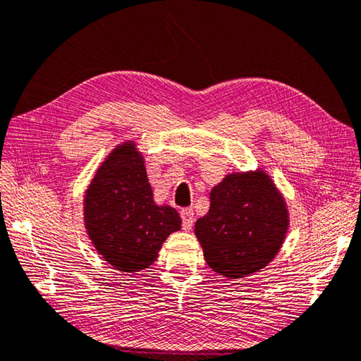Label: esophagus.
I'll return each mask as SVG.
<instances>
[{
  "label": "esophagus",
  "mask_w": 361,
  "mask_h": 361,
  "mask_svg": "<svg viewBox=\"0 0 361 361\" xmlns=\"http://www.w3.org/2000/svg\"><path fill=\"white\" fill-rule=\"evenodd\" d=\"M181 221H183V230L189 231L194 225V209L192 208H185L181 209Z\"/></svg>",
  "instance_id": "1"
}]
</instances>
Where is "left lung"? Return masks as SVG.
<instances>
[{"label":"left lung","mask_w":361,"mask_h":361,"mask_svg":"<svg viewBox=\"0 0 361 361\" xmlns=\"http://www.w3.org/2000/svg\"><path fill=\"white\" fill-rule=\"evenodd\" d=\"M209 211L195 236L214 272L243 279L263 269L285 241L289 216L283 195L263 171L230 173L211 189Z\"/></svg>","instance_id":"1"}]
</instances>
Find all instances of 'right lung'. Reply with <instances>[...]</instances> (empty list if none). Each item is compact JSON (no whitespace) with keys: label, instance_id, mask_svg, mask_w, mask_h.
Returning a JSON list of instances; mask_svg holds the SVG:
<instances>
[{"label":"right lung","instance_id":"obj_1","mask_svg":"<svg viewBox=\"0 0 361 361\" xmlns=\"http://www.w3.org/2000/svg\"><path fill=\"white\" fill-rule=\"evenodd\" d=\"M84 224L95 250L120 272L147 269L162 243L181 228L169 204H157L136 144L116 147L90 181L84 199Z\"/></svg>","mask_w":361,"mask_h":361}]
</instances>
